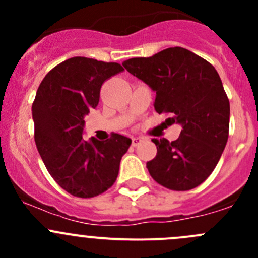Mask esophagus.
Here are the masks:
<instances>
[{"label": "esophagus", "mask_w": 258, "mask_h": 258, "mask_svg": "<svg viewBox=\"0 0 258 258\" xmlns=\"http://www.w3.org/2000/svg\"><path fill=\"white\" fill-rule=\"evenodd\" d=\"M142 141V137H132V145L137 146Z\"/></svg>", "instance_id": "esophagus-1"}]
</instances>
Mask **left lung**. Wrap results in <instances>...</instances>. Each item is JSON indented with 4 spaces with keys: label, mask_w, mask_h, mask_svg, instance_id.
Segmentation results:
<instances>
[{
    "label": "left lung",
    "mask_w": 258,
    "mask_h": 258,
    "mask_svg": "<svg viewBox=\"0 0 258 258\" xmlns=\"http://www.w3.org/2000/svg\"><path fill=\"white\" fill-rule=\"evenodd\" d=\"M122 64L156 91V112L182 126L176 141L152 140L157 155L147 162L151 177L173 191L200 186L217 166L230 128V101L216 69L182 47Z\"/></svg>",
    "instance_id": "obj_1"
}]
</instances>
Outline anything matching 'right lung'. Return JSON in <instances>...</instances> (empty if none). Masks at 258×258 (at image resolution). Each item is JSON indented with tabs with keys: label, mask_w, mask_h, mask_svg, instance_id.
Masks as SVG:
<instances>
[{
	"label": "right lung",
	"mask_w": 258,
	"mask_h": 258,
	"mask_svg": "<svg viewBox=\"0 0 258 258\" xmlns=\"http://www.w3.org/2000/svg\"><path fill=\"white\" fill-rule=\"evenodd\" d=\"M122 71L116 62L72 57L53 67L36 93V146L52 178L75 197L91 199L107 191L132 142L118 134L106 141L82 139L85 116L97 107L103 82Z\"/></svg>",
	"instance_id": "right-lung-1"
}]
</instances>
